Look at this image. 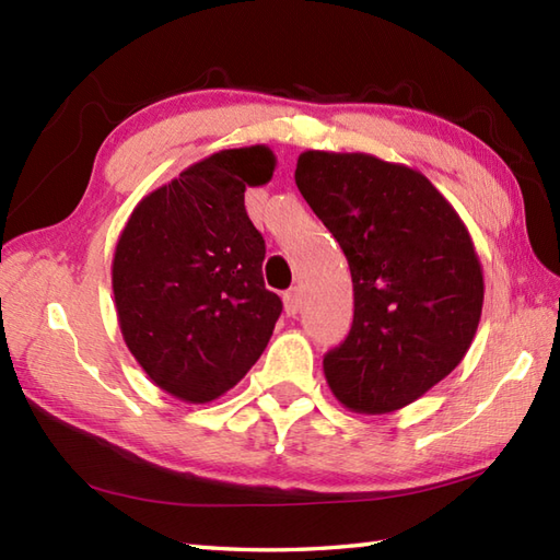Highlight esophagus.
<instances>
[{
	"mask_svg": "<svg viewBox=\"0 0 560 560\" xmlns=\"http://www.w3.org/2000/svg\"><path fill=\"white\" fill-rule=\"evenodd\" d=\"M283 307H287L289 315H295L301 311V291L299 289H289L283 293Z\"/></svg>",
	"mask_w": 560,
	"mask_h": 560,
	"instance_id": "esophagus-1",
	"label": "esophagus"
}]
</instances>
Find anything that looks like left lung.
Listing matches in <instances>:
<instances>
[{
    "label": "left lung",
    "instance_id": "obj_1",
    "mask_svg": "<svg viewBox=\"0 0 560 560\" xmlns=\"http://www.w3.org/2000/svg\"><path fill=\"white\" fill-rule=\"evenodd\" d=\"M295 185L349 259L353 325L325 361L359 413H389L447 377L477 335L483 271L467 225L419 171L371 153L303 151Z\"/></svg>",
    "mask_w": 560,
    "mask_h": 560
}]
</instances>
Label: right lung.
<instances>
[{
	"label": "right lung",
	"mask_w": 560,
	"mask_h": 560,
	"mask_svg": "<svg viewBox=\"0 0 560 560\" xmlns=\"http://www.w3.org/2000/svg\"><path fill=\"white\" fill-rule=\"evenodd\" d=\"M269 147L223 149L153 189L127 219L113 257L122 339L168 395L207 404L267 349L281 299L261 279L265 237L245 187L271 180Z\"/></svg>",
	"instance_id": "right-lung-1"
}]
</instances>
